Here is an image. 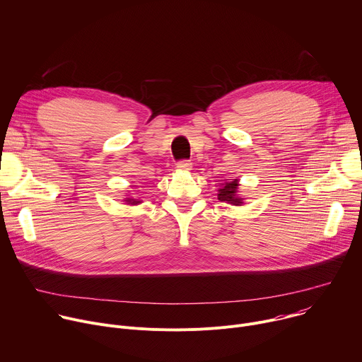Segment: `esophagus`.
<instances>
[{
    "instance_id": "34e87169",
    "label": "esophagus",
    "mask_w": 362,
    "mask_h": 362,
    "mask_svg": "<svg viewBox=\"0 0 362 362\" xmlns=\"http://www.w3.org/2000/svg\"><path fill=\"white\" fill-rule=\"evenodd\" d=\"M191 168H192V164L189 163V160H180V163L177 164V170L181 173H188Z\"/></svg>"
}]
</instances>
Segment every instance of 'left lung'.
<instances>
[{"instance_id":"8db88e82","label":"left lung","mask_w":362,"mask_h":362,"mask_svg":"<svg viewBox=\"0 0 362 362\" xmlns=\"http://www.w3.org/2000/svg\"><path fill=\"white\" fill-rule=\"evenodd\" d=\"M240 180H224L218 187V199L231 206H243L245 198L240 195Z\"/></svg>"}]
</instances>
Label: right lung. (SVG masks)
Segmentation results:
<instances>
[{"label": "right lung", "mask_w": 362, "mask_h": 362, "mask_svg": "<svg viewBox=\"0 0 362 362\" xmlns=\"http://www.w3.org/2000/svg\"><path fill=\"white\" fill-rule=\"evenodd\" d=\"M124 202H125V204H128V206H138V204L142 203V199L134 198V197H127V198H124Z\"/></svg>", "instance_id": "obj_1"}]
</instances>
